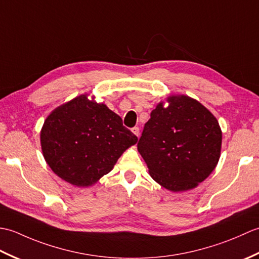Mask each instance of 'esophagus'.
I'll return each mask as SVG.
<instances>
[{
	"label": "esophagus",
	"mask_w": 259,
	"mask_h": 259,
	"mask_svg": "<svg viewBox=\"0 0 259 259\" xmlns=\"http://www.w3.org/2000/svg\"><path fill=\"white\" fill-rule=\"evenodd\" d=\"M131 131H133V133H134L137 137H139V135H140V129L138 128V126H134V128L131 129Z\"/></svg>",
	"instance_id": "esophagus-1"
}]
</instances>
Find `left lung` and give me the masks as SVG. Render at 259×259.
<instances>
[{
	"instance_id": "obj_1",
	"label": "left lung",
	"mask_w": 259,
	"mask_h": 259,
	"mask_svg": "<svg viewBox=\"0 0 259 259\" xmlns=\"http://www.w3.org/2000/svg\"><path fill=\"white\" fill-rule=\"evenodd\" d=\"M152 110L138 142L149 174L171 191L195 188L217 166L222 130L212 113L187 96Z\"/></svg>"
}]
</instances>
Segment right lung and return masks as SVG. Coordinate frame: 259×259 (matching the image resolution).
<instances>
[{
  "label": "right lung",
  "mask_w": 259,
  "mask_h": 259,
  "mask_svg": "<svg viewBox=\"0 0 259 259\" xmlns=\"http://www.w3.org/2000/svg\"><path fill=\"white\" fill-rule=\"evenodd\" d=\"M137 141L117 113L85 95L52 111L41 131L46 161L60 178L78 187L91 186L111 171Z\"/></svg>",
  "instance_id": "obj_1"
}]
</instances>
